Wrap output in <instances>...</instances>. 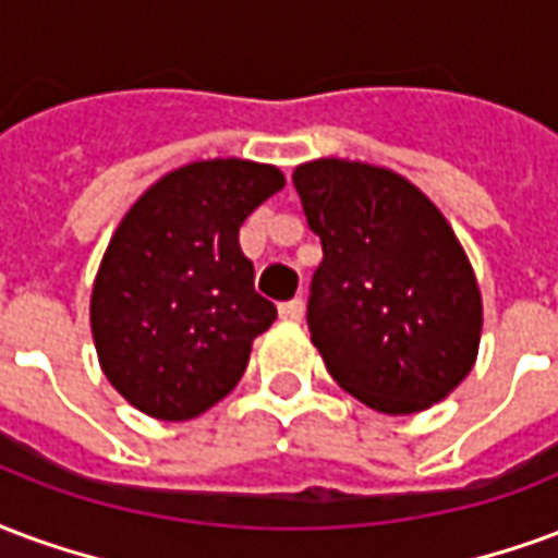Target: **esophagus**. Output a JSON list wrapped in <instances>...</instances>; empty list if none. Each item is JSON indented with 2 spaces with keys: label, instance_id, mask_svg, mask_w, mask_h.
I'll return each mask as SVG.
<instances>
[{
  "label": "esophagus",
  "instance_id": "esophagus-1",
  "mask_svg": "<svg viewBox=\"0 0 558 558\" xmlns=\"http://www.w3.org/2000/svg\"><path fill=\"white\" fill-rule=\"evenodd\" d=\"M279 315H282L284 320H300V318H303V296L284 300L282 306H279Z\"/></svg>",
  "mask_w": 558,
  "mask_h": 558
}]
</instances>
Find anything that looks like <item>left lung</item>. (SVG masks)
Returning a JSON list of instances; mask_svg holds the SVG:
<instances>
[{"mask_svg": "<svg viewBox=\"0 0 558 558\" xmlns=\"http://www.w3.org/2000/svg\"><path fill=\"white\" fill-rule=\"evenodd\" d=\"M294 186L324 250L306 324L332 380L392 416L442 401L482 339V294L449 222L365 162H306Z\"/></svg>", "mask_w": 558, "mask_h": 558, "instance_id": "left-lung-1", "label": "left lung"}]
</instances>
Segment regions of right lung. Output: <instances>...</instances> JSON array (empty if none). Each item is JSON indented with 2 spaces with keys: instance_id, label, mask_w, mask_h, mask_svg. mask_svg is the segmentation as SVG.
Instances as JSON below:
<instances>
[{
  "instance_id": "1",
  "label": "right lung",
  "mask_w": 558,
  "mask_h": 558,
  "mask_svg": "<svg viewBox=\"0 0 558 558\" xmlns=\"http://www.w3.org/2000/svg\"><path fill=\"white\" fill-rule=\"evenodd\" d=\"M282 186L264 162H190L121 219L92 291V332L104 374L133 408L184 422L238 386L252 339L276 320L238 234Z\"/></svg>"
}]
</instances>
